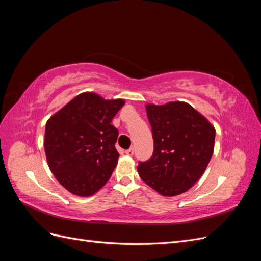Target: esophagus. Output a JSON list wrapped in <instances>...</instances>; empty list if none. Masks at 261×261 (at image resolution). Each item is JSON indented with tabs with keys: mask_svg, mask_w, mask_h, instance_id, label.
I'll list each match as a JSON object with an SVG mask.
<instances>
[{
	"mask_svg": "<svg viewBox=\"0 0 261 261\" xmlns=\"http://www.w3.org/2000/svg\"><path fill=\"white\" fill-rule=\"evenodd\" d=\"M125 153L127 154V155H133V154H134V149H133V148L127 149V150H126V151H125Z\"/></svg>",
	"mask_w": 261,
	"mask_h": 261,
	"instance_id": "obj_1",
	"label": "esophagus"
}]
</instances>
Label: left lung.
<instances>
[{
    "label": "left lung",
    "instance_id": "8db88e82",
    "mask_svg": "<svg viewBox=\"0 0 261 261\" xmlns=\"http://www.w3.org/2000/svg\"><path fill=\"white\" fill-rule=\"evenodd\" d=\"M154 150L137 167L140 178L162 196L187 192L206 171L215 149L216 129L183 101L146 105Z\"/></svg>",
    "mask_w": 261,
    "mask_h": 261
}]
</instances>
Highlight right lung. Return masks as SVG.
<instances>
[{"mask_svg":"<svg viewBox=\"0 0 261 261\" xmlns=\"http://www.w3.org/2000/svg\"><path fill=\"white\" fill-rule=\"evenodd\" d=\"M125 105L86 91L70 100L45 124L44 151L59 183L69 193L89 197L106 185L117 164L118 130L111 124Z\"/></svg>","mask_w":261,"mask_h":261,"instance_id":"obj_1","label":"right lung"}]
</instances>
